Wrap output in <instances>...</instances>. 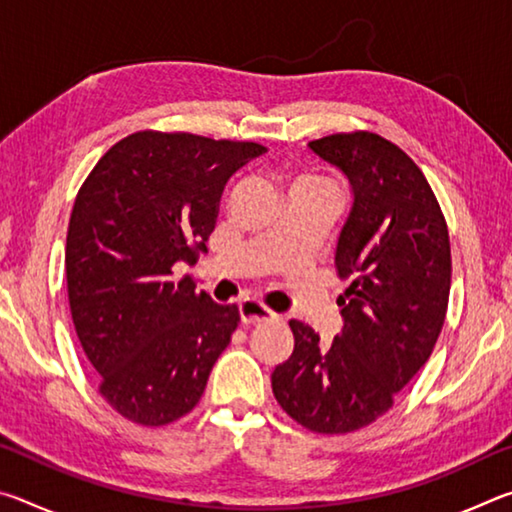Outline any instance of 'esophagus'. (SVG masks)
I'll use <instances>...</instances> for the list:
<instances>
[{"label": "esophagus", "mask_w": 512, "mask_h": 512, "mask_svg": "<svg viewBox=\"0 0 512 512\" xmlns=\"http://www.w3.org/2000/svg\"><path fill=\"white\" fill-rule=\"evenodd\" d=\"M239 316H241V325L244 327H253V325H264V323H273L277 316L271 309H266L259 300H241L239 302Z\"/></svg>", "instance_id": "34e87169"}]
</instances>
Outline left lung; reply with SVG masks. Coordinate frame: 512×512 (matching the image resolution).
Segmentation results:
<instances>
[{"label": "left lung", "instance_id": "obj_1", "mask_svg": "<svg viewBox=\"0 0 512 512\" xmlns=\"http://www.w3.org/2000/svg\"><path fill=\"white\" fill-rule=\"evenodd\" d=\"M309 149L352 189L334 250L336 273L350 287L332 343L291 320L296 345L271 381L275 400L302 427L348 433L391 409L431 357L447 314L452 253L436 196L400 146L375 133H339Z\"/></svg>", "mask_w": 512, "mask_h": 512}]
</instances>
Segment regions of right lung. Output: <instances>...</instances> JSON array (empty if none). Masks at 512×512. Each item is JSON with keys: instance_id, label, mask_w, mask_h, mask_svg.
<instances>
[{"instance_id": "right-lung-1", "label": "right lung", "mask_w": 512, "mask_h": 512, "mask_svg": "<svg viewBox=\"0 0 512 512\" xmlns=\"http://www.w3.org/2000/svg\"><path fill=\"white\" fill-rule=\"evenodd\" d=\"M264 153L255 142L142 131L112 146L76 196L69 309L99 393L124 418L160 427L201 400L239 309L176 280L173 264L207 253L225 185Z\"/></svg>"}]
</instances>
